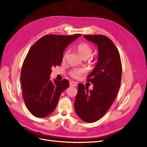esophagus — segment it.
Returning a JSON list of instances; mask_svg holds the SVG:
<instances>
[{
  "label": "esophagus",
  "mask_w": 147,
  "mask_h": 147,
  "mask_svg": "<svg viewBox=\"0 0 147 147\" xmlns=\"http://www.w3.org/2000/svg\"><path fill=\"white\" fill-rule=\"evenodd\" d=\"M69 85L71 86H76L78 85L77 83L76 82H74V81H70L69 82Z\"/></svg>",
  "instance_id": "esophagus-1"
}]
</instances>
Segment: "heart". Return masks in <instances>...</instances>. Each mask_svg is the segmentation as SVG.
Here are the masks:
<instances>
[{
  "label": "heart",
  "instance_id": "obj_1",
  "mask_svg": "<svg viewBox=\"0 0 147 147\" xmlns=\"http://www.w3.org/2000/svg\"><path fill=\"white\" fill-rule=\"evenodd\" d=\"M76 50L79 53V55L83 59H88L93 52V49H92L91 47L86 43H80L77 46ZM68 54V51H66L63 55V60L65 61L66 59ZM83 73V70L81 69H73L69 72V74L72 77L74 78H79V76Z\"/></svg>",
  "mask_w": 147,
  "mask_h": 147
}]
</instances>
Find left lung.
<instances>
[{
    "instance_id": "obj_1",
    "label": "left lung",
    "mask_w": 147,
    "mask_h": 147,
    "mask_svg": "<svg viewBox=\"0 0 147 147\" xmlns=\"http://www.w3.org/2000/svg\"><path fill=\"white\" fill-rule=\"evenodd\" d=\"M86 40L98 48V59L87 80L93 85L88 90L82 84H78L74 101V110L86 122L100 119L109 110L120 87L122 64L120 54L113 42L103 35H84Z\"/></svg>"
}]
</instances>
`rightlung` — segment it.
I'll return each mask as SVG.
<instances>
[{
    "label": "right lung",
    "mask_w": 147,
    "mask_h": 147,
    "mask_svg": "<svg viewBox=\"0 0 147 147\" xmlns=\"http://www.w3.org/2000/svg\"><path fill=\"white\" fill-rule=\"evenodd\" d=\"M80 36H44L27 54L22 68L20 82L25 104L34 116L50 115L56 108L61 93L69 87L67 79L51 80V68L61 64L65 49Z\"/></svg>",
    "instance_id": "add662e5"
}]
</instances>
